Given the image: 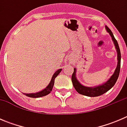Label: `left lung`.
Returning <instances> with one entry per match:
<instances>
[{
  "instance_id": "8db88e82",
  "label": "left lung",
  "mask_w": 127,
  "mask_h": 127,
  "mask_svg": "<svg viewBox=\"0 0 127 127\" xmlns=\"http://www.w3.org/2000/svg\"><path fill=\"white\" fill-rule=\"evenodd\" d=\"M106 27V29L107 31L111 35V37H112V40H113L114 43L115 45L116 50H117V60H118V62H117V66L116 67V70H115L114 73L113 75L109 79L107 80L106 82L104 84H102V85H99V86L95 87H87L83 86L82 85L79 83V82L77 80L76 77H75V72H76V69H74V72H73L72 75V84L74 85V87L75 89V90L80 94L83 95L87 96L90 97H95L100 96L101 95H103L107 91L109 90L114 85H115L116 82H117V79L119 77V73H120V60H121V54H120V48H119V44L117 43V41L115 39L114 36L113 34L110 30L109 28L107 26Z\"/></svg>"
}]
</instances>
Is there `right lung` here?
<instances>
[{
	"label": "right lung",
	"mask_w": 127,
	"mask_h": 127,
	"mask_svg": "<svg viewBox=\"0 0 127 127\" xmlns=\"http://www.w3.org/2000/svg\"><path fill=\"white\" fill-rule=\"evenodd\" d=\"M61 70H62V69H60L57 70V71L54 73V74H53V76H52V79H51V81L50 82V84H48V86L45 88V89H43V90L35 93H30V94L24 93V94L25 95H26L27 96L31 97V98H39V97L44 96L48 95L51 92H52V88H53V85H54L55 79V78L57 77V75L60 74V72L61 71Z\"/></svg>",
	"instance_id": "obj_1"
}]
</instances>
